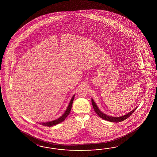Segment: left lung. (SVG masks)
Returning a JSON list of instances; mask_svg holds the SVG:
<instances>
[{
    "mask_svg": "<svg viewBox=\"0 0 157 157\" xmlns=\"http://www.w3.org/2000/svg\"><path fill=\"white\" fill-rule=\"evenodd\" d=\"M91 102L93 104L94 109V111L98 116L101 117V118L103 119L104 120H105V121H111V122H116V123L121 122V121H124L126 119L128 118V117L131 116L132 113H134V111H135L136 108H135L134 110H132L130 112L126 114V115H125V116H121V117H109V116H107V115H105V114H103L102 112H101L93 99L91 100Z\"/></svg>",
    "mask_w": 157,
    "mask_h": 157,
    "instance_id": "left-lung-1",
    "label": "left lung"
}]
</instances>
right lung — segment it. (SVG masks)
<instances>
[{
	"instance_id": "right-lung-1",
	"label": "right lung",
	"mask_w": 157,
	"mask_h": 157,
	"mask_svg": "<svg viewBox=\"0 0 157 157\" xmlns=\"http://www.w3.org/2000/svg\"><path fill=\"white\" fill-rule=\"evenodd\" d=\"M74 98H75V96H73L72 97L71 100L70 101V104L67 107V109L66 112H64V114L62 115V117H61L59 119H57L56 120H55L54 121H49V122H47V123H43L42 125H44V126H52L55 125H56L57 124L60 123L62 122L63 121H64V119L66 118L67 116L69 115L70 112L71 111V108H72V103L73 102V100H74Z\"/></svg>"
}]
</instances>
